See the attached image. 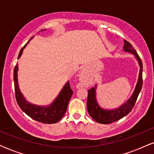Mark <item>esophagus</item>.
<instances>
[{"mask_svg": "<svg viewBox=\"0 0 154 154\" xmlns=\"http://www.w3.org/2000/svg\"><path fill=\"white\" fill-rule=\"evenodd\" d=\"M79 80H80V81L85 80V75H84V74H83V73L80 75V78H79Z\"/></svg>", "mask_w": 154, "mask_h": 154, "instance_id": "1", "label": "esophagus"}]
</instances>
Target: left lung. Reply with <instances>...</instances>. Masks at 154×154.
Here are the masks:
<instances>
[{"instance_id":"left-lung-1","label":"left lung","mask_w":154,"mask_h":154,"mask_svg":"<svg viewBox=\"0 0 154 154\" xmlns=\"http://www.w3.org/2000/svg\"><path fill=\"white\" fill-rule=\"evenodd\" d=\"M123 49L125 52H128L130 54H133L135 56V59L137 60L139 64L140 70L138 79L136 83L135 89L131 96L127 100L126 102L122 104L120 106L116 109H106L102 108L98 104L96 98V89L97 84L95 87L92 88L91 89L88 90V100H87V108L88 111L90 116L93 118L97 122L100 124H110L122 119V118L128 115L135 105L136 100L140 92L141 91L143 85V63L141 61L140 58L139 57L138 54H137L136 51L133 48L132 45L127 40H124Z\"/></svg>"}]
</instances>
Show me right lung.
<instances>
[{"instance_id": "1", "label": "right lung", "mask_w": 154, "mask_h": 154, "mask_svg": "<svg viewBox=\"0 0 154 154\" xmlns=\"http://www.w3.org/2000/svg\"><path fill=\"white\" fill-rule=\"evenodd\" d=\"M45 30L46 29H44L40 32ZM33 38L34 36L32 37L30 40L21 49L19 54L18 59L22 55L23 51L26 48V45L29 43V41ZM19 67L18 63H17L15 66L14 71V82L16 98H17V101L21 109L26 115L30 116L32 119L44 124H54L58 122L59 120L62 119L66 111L69 101L73 94V91L70 88L69 81L65 83L62 89L59 92L56 98L53 100L52 103L47 106L36 105V104L32 103L28 101L24 98V95L22 94L19 89L18 77H18V75H17Z\"/></svg>"}]
</instances>
